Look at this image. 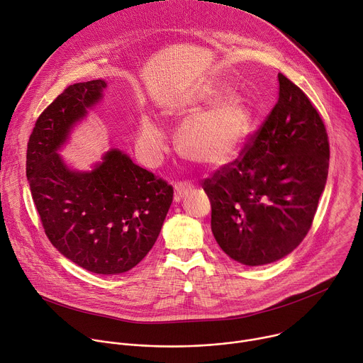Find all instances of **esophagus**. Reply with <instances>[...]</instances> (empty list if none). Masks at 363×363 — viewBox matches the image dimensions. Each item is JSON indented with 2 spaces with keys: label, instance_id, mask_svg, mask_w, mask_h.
I'll list each match as a JSON object with an SVG mask.
<instances>
[{
  "label": "esophagus",
  "instance_id": "esophagus-1",
  "mask_svg": "<svg viewBox=\"0 0 363 363\" xmlns=\"http://www.w3.org/2000/svg\"><path fill=\"white\" fill-rule=\"evenodd\" d=\"M192 184L191 182H188V181H182V182H178L177 185H175V194H174V199L178 202V201H181L182 199V196L189 191V189H192Z\"/></svg>",
  "mask_w": 363,
  "mask_h": 363
}]
</instances>
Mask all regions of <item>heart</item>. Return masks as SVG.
I'll use <instances>...</instances> for the list:
<instances>
[{
    "instance_id": "b5f03b06",
    "label": "heart",
    "mask_w": 363,
    "mask_h": 363,
    "mask_svg": "<svg viewBox=\"0 0 363 363\" xmlns=\"http://www.w3.org/2000/svg\"><path fill=\"white\" fill-rule=\"evenodd\" d=\"M223 94L225 88L208 85L192 96L188 106L191 115L213 105L188 119L178 134L181 152L202 165L219 167L230 161L251 131L252 109L248 101L236 94L220 98ZM138 144L144 158L155 164L165 150V134L152 119H144Z\"/></svg>"
}]
</instances>
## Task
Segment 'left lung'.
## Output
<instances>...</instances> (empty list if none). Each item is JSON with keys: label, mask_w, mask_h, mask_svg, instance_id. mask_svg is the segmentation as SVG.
<instances>
[{"label": "left lung", "mask_w": 363, "mask_h": 363, "mask_svg": "<svg viewBox=\"0 0 363 363\" xmlns=\"http://www.w3.org/2000/svg\"><path fill=\"white\" fill-rule=\"evenodd\" d=\"M279 98L239 155L205 178L211 228L232 259L258 267L291 254L312 226L329 168L323 121L278 74Z\"/></svg>", "instance_id": "obj_1"}]
</instances>
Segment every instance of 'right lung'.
<instances>
[{
  "mask_svg": "<svg viewBox=\"0 0 363 363\" xmlns=\"http://www.w3.org/2000/svg\"><path fill=\"white\" fill-rule=\"evenodd\" d=\"M106 86L102 79L65 88L38 116L27 148V178L50 242L94 274L133 269L154 247L172 186L118 150L91 172H74L57 150Z\"/></svg>",
  "mask_w": 363,
  "mask_h": 363,
  "instance_id": "obj_1",
  "label": "right lung"
}]
</instances>
